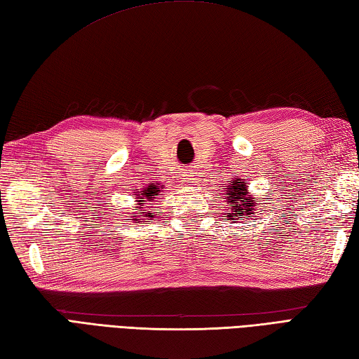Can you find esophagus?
Returning <instances> with one entry per match:
<instances>
[{"instance_id": "esophagus-1", "label": "esophagus", "mask_w": 359, "mask_h": 359, "mask_svg": "<svg viewBox=\"0 0 359 359\" xmlns=\"http://www.w3.org/2000/svg\"><path fill=\"white\" fill-rule=\"evenodd\" d=\"M187 182H188V184H193V182H196V172H188L187 174Z\"/></svg>"}]
</instances>
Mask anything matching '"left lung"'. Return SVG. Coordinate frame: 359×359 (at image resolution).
Here are the masks:
<instances>
[{
  "label": "left lung",
  "mask_w": 359,
  "mask_h": 359,
  "mask_svg": "<svg viewBox=\"0 0 359 359\" xmlns=\"http://www.w3.org/2000/svg\"><path fill=\"white\" fill-rule=\"evenodd\" d=\"M220 193L225 197V211L220 212L224 220H231V222H238L242 217H251V215L256 211L259 203L255 202V197L248 193V184L245 179L234 177L230 184ZM224 208V207H219Z\"/></svg>",
  "instance_id": "left-lung-1"
}]
</instances>
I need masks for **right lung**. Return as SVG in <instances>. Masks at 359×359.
Wrapping results in <instances>:
<instances>
[{
  "instance_id": "obj_1",
  "label": "right lung",
  "mask_w": 359,
  "mask_h": 359,
  "mask_svg": "<svg viewBox=\"0 0 359 359\" xmlns=\"http://www.w3.org/2000/svg\"><path fill=\"white\" fill-rule=\"evenodd\" d=\"M162 189H163L162 185L151 184L148 187L142 188L140 191H137V194H134L135 199H137L135 201L137 202L135 210H139V211H135L137 216H133L134 217L133 220H134L135 224H139V222H152V220H154V217L158 216V215H156V212L148 211L147 208H149V207H147V205H144V202H152V201H154L156 197L160 196V193H162ZM143 208H145L144 210H142Z\"/></svg>"
}]
</instances>
